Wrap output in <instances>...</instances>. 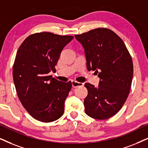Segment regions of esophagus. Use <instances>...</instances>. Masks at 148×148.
I'll list each match as a JSON object with an SVG mask.
<instances>
[{
    "label": "esophagus",
    "mask_w": 148,
    "mask_h": 148,
    "mask_svg": "<svg viewBox=\"0 0 148 148\" xmlns=\"http://www.w3.org/2000/svg\"><path fill=\"white\" fill-rule=\"evenodd\" d=\"M83 85H84L83 83L78 82H76V81H72V86L73 87H75V88H76V87H78V86H82Z\"/></svg>",
    "instance_id": "34e87169"
}]
</instances>
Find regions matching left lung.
<instances>
[{
	"mask_svg": "<svg viewBox=\"0 0 148 148\" xmlns=\"http://www.w3.org/2000/svg\"><path fill=\"white\" fill-rule=\"evenodd\" d=\"M76 39L84 48L88 71H95L100 81L97 87L84 86L88 95L84 99L85 112L96 119H107L121 110L132 84L133 63L124 42L107 28H97Z\"/></svg>",
	"mask_w": 148,
	"mask_h": 148,
	"instance_id": "1",
	"label": "left lung"
}]
</instances>
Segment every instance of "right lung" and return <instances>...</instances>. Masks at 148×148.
<instances>
[{
  "instance_id": "obj_1",
  "label": "right lung",
  "mask_w": 148,
  "mask_h": 148,
  "mask_svg": "<svg viewBox=\"0 0 148 148\" xmlns=\"http://www.w3.org/2000/svg\"><path fill=\"white\" fill-rule=\"evenodd\" d=\"M73 36L51 32L29 36L18 48L13 66L16 92L23 107L38 121L49 123L62 116L72 84L49 75L56 71L62 51Z\"/></svg>"
}]
</instances>
